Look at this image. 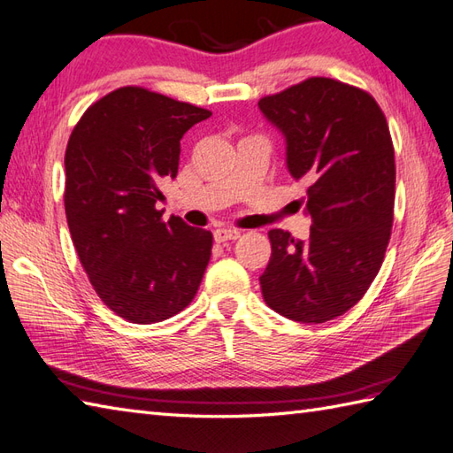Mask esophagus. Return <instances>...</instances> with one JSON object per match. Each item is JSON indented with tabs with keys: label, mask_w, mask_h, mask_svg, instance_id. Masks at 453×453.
Masks as SVG:
<instances>
[{
	"label": "esophagus",
	"mask_w": 453,
	"mask_h": 453,
	"mask_svg": "<svg viewBox=\"0 0 453 453\" xmlns=\"http://www.w3.org/2000/svg\"><path fill=\"white\" fill-rule=\"evenodd\" d=\"M239 235H242V232H239V229H232V227H219L214 232V239L218 243L234 242V239H237Z\"/></svg>",
	"instance_id": "obj_1"
}]
</instances>
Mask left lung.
I'll return each mask as SVG.
<instances>
[{"instance_id": "obj_1", "label": "left lung", "mask_w": 453, "mask_h": 453, "mask_svg": "<svg viewBox=\"0 0 453 453\" xmlns=\"http://www.w3.org/2000/svg\"><path fill=\"white\" fill-rule=\"evenodd\" d=\"M258 109L282 132L290 175L307 182L300 206L311 218L305 242L268 232L263 297L292 321H331L362 300L386 257L395 204L388 120L372 95L329 78L292 85Z\"/></svg>"}]
</instances>
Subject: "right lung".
Wrapping results in <instances>:
<instances>
[{"label":"right lung","mask_w":453,"mask_h":453,"mask_svg":"<svg viewBox=\"0 0 453 453\" xmlns=\"http://www.w3.org/2000/svg\"><path fill=\"white\" fill-rule=\"evenodd\" d=\"M206 109L120 88L85 111L65 148V218L104 305L130 323H157L196 296L211 234L163 221L159 187L177 177L180 138Z\"/></svg>","instance_id":"add662e5"}]
</instances>
